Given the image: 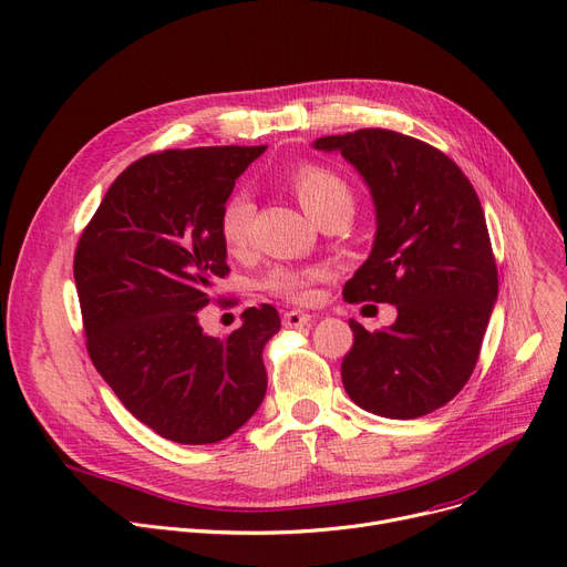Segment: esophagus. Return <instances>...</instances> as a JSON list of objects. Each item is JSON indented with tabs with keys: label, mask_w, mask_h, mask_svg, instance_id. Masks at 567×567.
Segmentation results:
<instances>
[{
	"label": "esophagus",
	"mask_w": 567,
	"mask_h": 567,
	"mask_svg": "<svg viewBox=\"0 0 567 567\" xmlns=\"http://www.w3.org/2000/svg\"><path fill=\"white\" fill-rule=\"evenodd\" d=\"M281 320H284V327H288V329H302V327L311 324V316L305 311H286L281 316Z\"/></svg>",
	"instance_id": "esophagus-1"
}]
</instances>
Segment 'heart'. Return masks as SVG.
<instances>
[{"mask_svg": "<svg viewBox=\"0 0 567 567\" xmlns=\"http://www.w3.org/2000/svg\"><path fill=\"white\" fill-rule=\"evenodd\" d=\"M290 187L297 194L302 208L320 221L322 217L352 210V192L343 176H339L329 166L316 162H302L290 174ZM254 202L247 194H233L221 206L217 230L224 249L233 256H243L251 247V226H254ZM327 277L324 265H311V268H290L279 265L262 277L260 286L286 299V302L307 305L316 297L313 286Z\"/></svg>", "mask_w": 567, "mask_h": 567, "instance_id": "1", "label": "heart"}]
</instances>
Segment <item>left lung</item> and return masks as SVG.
<instances>
[{
	"label": "left lung",
	"mask_w": 567,
	"mask_h": 567,
	"mask_svg": "<svg viewBox=\"0 0 567 567\" xmlns=\"http://www.w3.org/2000/svg\"><path fill=\"white\" fill-rule=\"evenodd\" d=\"M313 146L354 166L378 215L373 251L343 297L398 309L380 331L350 320L343 386L365 412L425 416L472 378L496 302V260L476 189L442 151L393 130L363 127Z\"/></svg>",
	"instance_id": "left-lung-1"
}]
</instances>
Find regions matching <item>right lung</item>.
Masks as SVG:
<instances>
[{
    "mask_svg": "<svg viewBox=\"0 0 567 567\" xmlns=\"http://www.w3.org/2000/svg\"><path fill=\"white\" fill-rule=\"evenodd\" d=\"M265 146L151 153L112 183L82 230L75 286L86 350L125 410L176 444H215L265 398L262 348L281 327L251 307L228 337L198 311L228 275L217 219Z\"/></svg>",
    "mask_w": 567,
    "mask_h": 567,
    "instance_id": "obj_1",
    "label": "right lung"
}]
</instances>
